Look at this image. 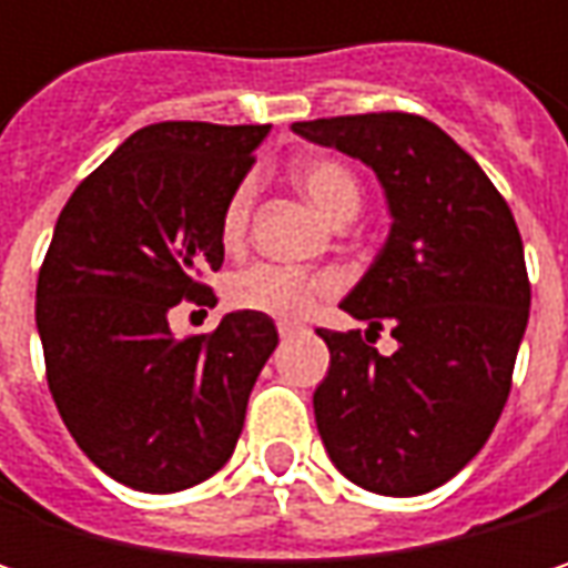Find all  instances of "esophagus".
<instances>
[{"mask_svg":"<svg viewBox=\"0 0 568 568\" xmlns=\"http://www.w3.org/2000/svg\"><path fill=\"white\" fill-rule=\"evenodd\" d=\"M302 332V325H295V322H280V338H292V335H298Z\"/></svg>","mask_w":568,"mask_h":568,"instance_id":"esophagus-1","label":"esophagus"}]
</instances>
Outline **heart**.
Segmentation results:
<instances>
[{
	"label": "heart",
	"mask_w": 568,
	"mask_h": 568,
	"mask_svg": "<svg viewBox=\"0 0 568 568\" xmlns=\"http://www.w3.org/2000/svg\"><path fill=\"white\" fill-rule=\"evenodd\" d=\"M295 186L335 223H345L358 213L362 206V180L345 161L335 158H305L292 171ZM250 213H253V183L243 180L223 213H220V240L226 250H236L246 240L250 230ZM338 292V276L332 273H305V270H288L273 263H256L240 270L226 283V302L243 312H260L280 322L305 318L322 298Z\"/></svg>",
	"instance_id": "obj_1"
}]
</instances>
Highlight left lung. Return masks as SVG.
<instances>
[{
	"instance_id": "8db88e82",
	"label": "left lung",
	"mask_w": 568,
	"mask_h": 568,
	"mask_svg": "<svg viewBox=\"0 0 568 568\" xmlns=\"http://www.w3.org/2000/svg\"><path fill=\"white\" fill-rule=\"evenodd\" d=\"M292 131L365 161L395 216L342 302L368 332L318 328L332 355L312 397L322 444L372 494H427L480 454L510 397L529 318L516 220L480 164L420 114L318 118ZM385 324L395 356L374 348Z\"/></svg>"
}]
</instances>
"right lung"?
<instances>
[{"mask_svg":"<svg viewBox=\"0 0 568 568\" xmlns=\"http://www.w3.org/2000/svg\"><path fill=\"white\" fill-rule=\"evenodd\" d=\"M270 124L161 121L91 171L36 285L45 378L74 444L108 477L176 494L213 477L240 440L250 392L280 345L270 315L230 312L176 338V302L213 308L220 213Z\"/></svg>","mask_w":568,"mask_h":568,"instance_id":"right-lung-1","label":"right lung"}]
</instances>
